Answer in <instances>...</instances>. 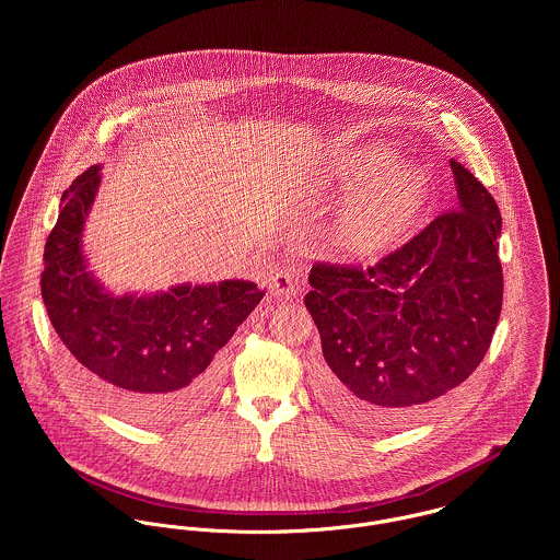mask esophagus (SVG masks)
<instances>
[{"instance_id":"obj_1","label":"esophagus","mask_w":560,"mask_h":560,"mask_svg":"<svg viewBox=\"0 0 560 560\" xmlns=\"http://www.w3.org/2000/svg\"><path fill=\"white\" fill-rule=\"evenodd\" d=\"M269 291L276 298H293L298 293V273L287 267H271L269 269Z\"/></svg>"}]
</instances>
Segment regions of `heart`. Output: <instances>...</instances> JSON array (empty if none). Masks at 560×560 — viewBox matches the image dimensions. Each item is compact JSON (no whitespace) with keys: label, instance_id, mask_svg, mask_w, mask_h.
Instances as JSON below:
<instances>
[{"label":"heart","instance_id":"obj_1","mask_svg":"<svg viewBox=\"0 0 560 560\" xmlns=\"http://www.w3.org/2000/svg\"><path fill=\"white\" fill-rule=\"evenodd\" d=\"M338 180L345 189L362 187L338 222L340 245L355 256H373L409 231L429 200V178L407 163H390L388 155L369 151L342 160Z\"/></svg>","mask_w":560,"mask_h":560}]
</instances>
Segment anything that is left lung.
<instances>
[{"mask_svg": "<svg viewBox=\"0 0 560 560\" xmlns=\"http://www.w3.org/2000/svg\"><path fill=\"white\" fill-rule=\"evenodd\" d=\"M457 200L373 267L315 262L304 298L325 362L317 395L342 418L393 429L462 386L502 308V218L479 178L451 160Z\"/></svg>", "mask_w": 560, "mask_h": 560, "instance_id": "left-lung-1", "label": "left lung"}]
</instances>
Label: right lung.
Masks as SVG:
<instances>
[{"label": "right lung", "mask_w": 560, "mask_h": 560, "mask_svg": "<svg viewBox=\"0 0 560 560\" xmlns=\"http://www.w3.org/2000/svg\"><path fill=\"white\" fill-rule=\"evenodd\" d=\"M98 172L101 165L88 167L62 194L45 243L43 302L92 397L138 424L172 422L215 395L224 373L222 347L265 291L245 280L178 284L142 298L105 291L81 254Z\"/></svg>", "instance_id": "1"}]
</instances>
